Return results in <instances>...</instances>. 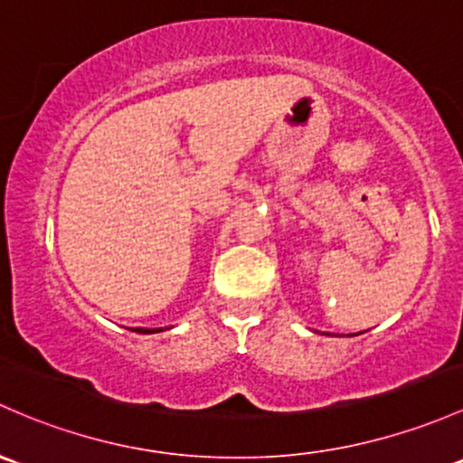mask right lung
<instances>
[{
  "label": "right lung",
  "instance_id": "obj_1",
  "mask_svg": "<svg viewBox=\"0 0 463 463\" xmlns=\"http://www.w3.org/2000/svg\"><path fill=\"white\" fill-rule=\"evenodd\" d=\"M162 330H168V328H133V333H139V335H153V333H162Z\"/></svg>",
  "mask_w": 463,
  "mask_h": 463
}]
</instances>
